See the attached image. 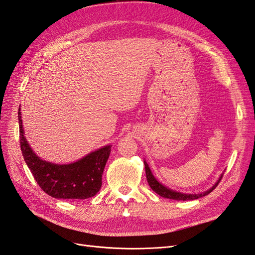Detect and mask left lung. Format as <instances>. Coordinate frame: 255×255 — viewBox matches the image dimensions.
<instances>
[{
	"label": "left lung",
	"mask_w": 255,
	"mask_h": 255,
	"mask_svg": "<svg viewBox=\"0 0 255 255\" xmlns=\"http://www.w3.org/2000/svg\"><path fill=\"white\" fill-rule=\"evenodd\" d=\"M144 168H145V175H146V181H148L150 187L152 188L153 191H155L157 195H159L160 197H164V198H167V199H172V200H177V201H180V200H182V201H186V200H195V199H199L201 198L203 196H206L210 194V192H212L216 187L218 186V184L220 182V179L219 181L216 183L214 186L210 189L207 190L205 192H203V194H198V195H186V194H182V192H177V191H173L171 189H169L167 187H165L164 185H161L160 183H158L156 181L155 177L153 176L150 168L148 166V164L145 163L144 161Z\"/></svg>",
	"instance_id": "obj_1"
}]
</instances>
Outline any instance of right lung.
Returning <instances> with one entry per match:
<instances>
[{
	"instance_id": "1",
	"label": "right lung",
	"mask_w": 255,
	"mask_h": 255,
	"mask_svg": "<svg viewBox=\"0 0 255 255\" xmlns=\"http://www.w3.org/2000/svg\"><path fill=\"white\" fill-rule=\"evenodd\" d=\"M20 146L30 172L39 187L57 199H87L102 186V174L111 154V145L99 149L70 165H55L38 157L23 135L20 109L18 112Z\"/></svg>"
}]
</instances>
